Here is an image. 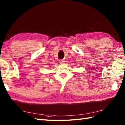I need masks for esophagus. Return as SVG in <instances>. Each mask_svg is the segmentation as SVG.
I'll list each match as a JSON object with an SVG mask.
<instances>
[{
	"label": "esophagus",
	"mask_w": 125,
	"mask_h": 125,
	"mask_svg": "<svg viewBox=\"0 0 125 125\" xmlns=\"http://www.w3.org/2000/svg\"><path fill=\"white\" fill-rule=\"evenodd\" d=\"M65 62H66V61H64V60H61L60 61V63H61V64H63V63H65Z\"/></svg>",
	"instance_id": "esophagus-1"
}]
</instances>
